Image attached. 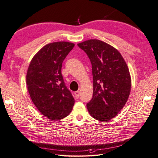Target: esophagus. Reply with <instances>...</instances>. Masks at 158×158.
Listing matches in <instances>:
<instances>
[{"mask_svg": "<svg viewBox=\"0 0 158 158\" xmlns=\"http://www.w3.org/2000/svg\"><path fill=\"white\" fill-rule=\"evenodd\" d=\"M74 96L76 99H78L80 97V92L79 91H77V92H74Z\"/></svg>", "mask_w": 158, "mask_h": 158, "instance_id": "1", "label": "esophagus"}]
</instances>
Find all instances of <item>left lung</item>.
Masks as SVG:
<instances>
[{
	"mask_svg": "<svg viewBox=\"0 0 158 158\" xmlns=\"http://www.w3.org/2000/svg\"><path fill=\"white\" fill-rule=\"evenodd\" d=\"M78 46L92 66L93 98L87 103L90 115L99 121L114 118L125 106L131 89L129 70L121 54L113 46L89 40Z\"/></svg>",
	"mask_w": 158,
	"mask_h": 158,
	"instance_id": "left-lung-1",
	"label": "left lung"
}]
</instances>
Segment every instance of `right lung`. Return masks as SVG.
Masks as SVG:
<instances>
[{
  "label": "right lung",
  "instance_id": "1",
  "mask_svg": "<svg viewBox=\"0 0 158 158\" xmlns=\"http://www.w3.org/2000/svg\"><path fill=\"white\" fill-rule=\"evenodd\" d=\"M74 44L67 41L45 45L31 59L26 75L28 92L39 111L50 120L68 116L74 99L61 74L63 62Z\"/></svg>",
  "mask_w": 158,
  "mask_h": 158
}]
</instances>
